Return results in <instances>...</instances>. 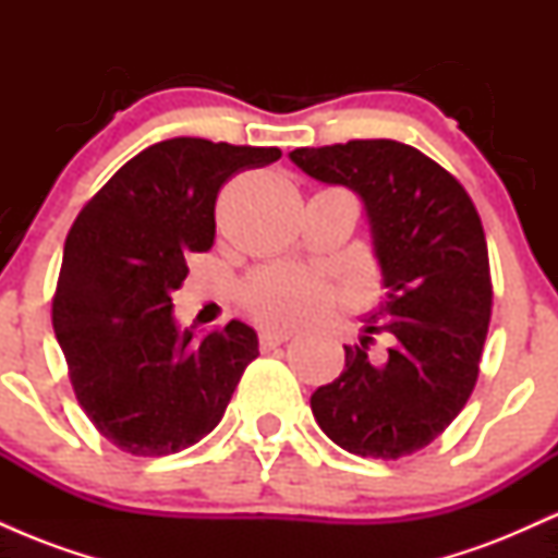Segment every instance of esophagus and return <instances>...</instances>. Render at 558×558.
<instances>
[{"instance_id":"34e87169","label":"esophagus","mask_w":558,"mask_h":558,"mask_svg":"<svg viewBox=\"0 0 558 558\" xmlns=\"http://www.w3.org/2000/svg\"><path fill=\"white\" fill-rule=\"evenodd\" d=\"M288 338H291V332H283V330H262V332H259V349H262V351L278 349V345L286 343Z\"/></svg>"}]
</instances>
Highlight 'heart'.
<instances>
[{"mask_svg":"<svg viewBox=\"0 0 558 558\" xmlns=\"http://www.w3.org/2000/svg\"><path fill=\"white\" fill-rule=\"evenodd\" d=\"M239 301L254 323L291 330L328 315L338 301V288L306 267L267 265L243 280Z\"/></svg>","mask_w":558,"mask_h":558,"instance_id":"b5f03b06","label":"heart"}]
</instances>
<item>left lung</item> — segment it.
<instances>
[{
	"mask_svg": "<svg viewBox=\"0 0 558 558\" xmlns=\"http://www.w3.org/2000/svg\"><path fill=\"white\" fill-rule=\"evenodd\" d=\"M291 159L362 196L388 288L369 336L343 345L341 377L312 393V414L356 457H409L451 425L477 383L493 310L483 222L464 185L401 141L301 146ZM373 331L395 338L383 361L368 356Z\"/></svg>",
	"mask_w": 558,
	"mask_h": 558,
	"instance_id": "8db88e82",
	"label": "left lung"
}]
</instances>
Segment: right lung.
<instances>
[{
  "label": "right lung",
  "instance_id": "obj_1",
  "mask_svg": "<svg viewBox=\"0 0 558 558\" xmlns=\"http://www.w3.org/2000/svg\"><path fill=\"white\" fill-rule=\"evenodd\" d=\"M278 146L168 138L88 198L65 241L52 325L70 386L92 425L131 457H168L213 433L257 360V332L228 323L202 341L172 323L185 259L209 252L215 202Z\"/></svg>",
  "mask_w": 558,
  "mask_h": 558
}]
</instances>
